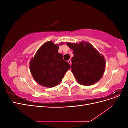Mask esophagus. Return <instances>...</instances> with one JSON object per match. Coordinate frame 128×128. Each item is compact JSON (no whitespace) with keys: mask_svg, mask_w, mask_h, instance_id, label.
I'll use <instances>...</instances> for the list:
<instances>
[{"mask_svg":"<svg viewBox=\"0 0 128 128\" xmlns=\"http://www.w3.org/2000/svg\"><path fill=\"white\" fill-rule=\"evenodd\" d=\"M68 62L71 65V64H72V61H71V60H69L68 61Z\"/></svg>","mask_w":128,"mask_h":128,"instance_id":"esophagus-1","label":"esophagus"}]
</instances>
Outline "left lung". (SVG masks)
Wrapping results in <instances>:
<instances>
[{"instance_id": "left-lung-1", "label": "left lung", "mask_w": 128, "mask_h": 128, "mask_svg": "<svg viewBox=\"0 0 128 128\" xmlns=\"http://www.w3.org/2000/svg\"><path fill=\"white\" fill-rule=\"evenodd\" d=\"M73 50L72 72L80 84L91 86L102 78L105 69L106 61L92 45L82 41L79 43L67 42Z\"/></svg>"}]
</instances>
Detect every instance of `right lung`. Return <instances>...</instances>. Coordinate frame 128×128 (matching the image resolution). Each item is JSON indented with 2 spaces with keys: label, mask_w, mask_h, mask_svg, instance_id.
Instances as JSON below:
<instances>
[{
  "label": "right lung",
  "mask_w": 128,
  "mask_h": 128,
  "mask_svg": "<svg viewBox=\"0 0 128 128\" xmlns=\"http://www.w3.org/2000/svg\"><path fill=\"white\" fill-rule=\"evenodd\" d=\"M59 44L52 41L45 42L37 51L30 61V70L34 79L40 86L52 88L59 84L65 73L70 68L63 56L58 52Z\"/></svg>",
  "instance_id": "obj_1"
}]
</instances>
